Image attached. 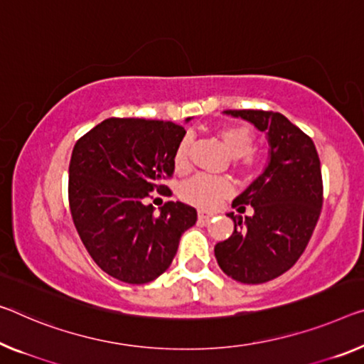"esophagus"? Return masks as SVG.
<instances>
[{"label":"esophagus","mask_w":364,"mask_h":364,"mask_svg":"<svg viewBox=\"0 0 364 364\" xmlns=\"http://www.w3.org/2000/svg\"><path fill=\"white\" fill-rule=\"evenodd\" d=\"M198 218L201 221H208L213 218V213H210V211H203V210H198Z\"/></svg>","instance_id":"1"}]
</instances>
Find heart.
Wrapping results in <instances>:
<instances>
[{
	"label": "heart",
	"mask_w": 364,
	"mask_h": 364,
	"mask_svg": "<svg viewBox=\"0 0 364 364\" xmlns=\"http://www.w3.org/2000/svg\"><path fill=\"white\" fill-rule=\"evenodd\" d=\"M218 139L228 154L234 159L242 158L245 166H254L255 161L249 156L254 148V133L244 125L225 127L218 132ZM190 138L186 136L177 144L174 153V166L178 172H186L190 167ZM232 183L223 177H210L198 174L182 183L181 197L200 208H215L221 200L228 198L232 193Z\"/></svg>",
	"instance_id": "obj_1"
}]
</instances>
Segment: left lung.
<instances>
[{
  "label": "left lung",
  "instance_id": "left-lung-1",
  "mask_svg": "<svg viewBox=\"0 0 364 364\" xmlns=\"http://www.w3.org/2000/svg\"><path fill=\"white\" fill-rule=\"evenodd\" d=\"M264 132L268 161L262 174L237 195L228 213L234 231L215 245L221 270L236 282L259 284L289 270L304 252L322 208L321 161L312 139L278 112L225 110Z\"/></svg>",
  "mask_w": 364,
  "mask_h": 364
}]
</instances>
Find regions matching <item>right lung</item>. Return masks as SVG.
Listing matches in <instances>:
<instances>
[{"instance_id": "1", "label": "right lung", "mask_w": 364, "mask_h": 364, "mask_svg": "<svg viewBox=\"0 0 364 364\" xmlns=\"http://www.w3.org/2000/svg\"><path fill=\"white\" fill-rule=\"evenodd\" d=\"M183 136L174 122L107 119L73 148V223L92 260L119 282L158 278L172 264L182 232L197 221V210L182 201H167L159 215L144 201L154 188L167 190L163 178L174 172Z\"/></svg>"}]
</instances>
